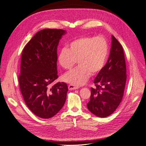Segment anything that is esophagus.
<instances>
[{
    "label": "esophagus",
    "instance_id": "obj_1",
    "mask_svg": "<svg viewBox=\"0 0 146 146\" xmlns=\"http://www.w3.org/2000/svg\"><path fill=\"white\" fill-rule=\"evenodd\" d=\"M68 88L69 90H77L78 87L76 86H74L73 85H69L68 86Z\"/></svg>",
    "mask_w": 146,
    "mask_h": 146
}]
</instances>
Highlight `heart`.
Returning a JSON list of instances; mask_svg holds the SVG:
<instances>
[{
  "mask_svg": "<svg viewBox=\"0 0 146 146\" xmlns=\"http://www.w3.org/2000/svg\"><path fill=\"white\" fill-rule=\"evenodd\" d=\"M108 54V46L102 36H83L70 41L68 47L60 50L58 61L61 68L71 69L77 62V68L66 74L64 80L73 85L86 82L91 74L96 75L102 69Z\"/></svg>",
  "mask_w": 146,
  "mask_h": 146,
  "instance_id": "b5f03b06",
  "label": "heart"
}]
</instances>
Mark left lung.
<instances>
[{
  "label": "left lung",
  "instance_id": "left-lung-1",
  "mask_svg": "<svg viewBox=\"0 0 146 146\" xmlns=\"http://www.w3.org/2000/svg\"><path fill=\"white\" fill-rule=\"evenodd\" d=\"M127 79L123 48L113 35L109 58L95 78V88H91L88 109L96 116L105 117L111 114L122 99Z\"/></svg>",
  "mask_w": 146,
  "mask_h": 146
}]
</instances>
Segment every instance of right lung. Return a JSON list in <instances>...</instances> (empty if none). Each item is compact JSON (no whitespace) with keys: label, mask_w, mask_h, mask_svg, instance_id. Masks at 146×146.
I'll use <instances>...</instances> for the list:
<instances>
[{"label":"right lung","mask_w":146,"mask_h":146,"mask_svg":"<svg viewBox=\"0 0 146 146\" xmlns=\"http://www.w3.org/2000/svg\"><path fill=\"white\" fill-rule=\"evenodd\" d=\"M66 32L46 29L39 31L25 45L21 61L19 83L28 108L43 119L54 116L62 108L68 91L64 82L53 85L57 74V47Z\"/></svg>","instance_id":"add662e5"}]
</instances>
